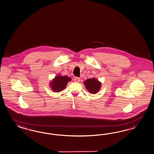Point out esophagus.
Segmentation results:
<instances>
[{
	"mask_svg": "<svg viewBox=\"0 0 154 154\" xmlns=\"http://www.w3.org/2000/svg\"><path fill=\"white\" fill-rule=\"evenodd\" d=\"M74 81L76 82H79L80 81V78H79V77H75L74 79Z\"/></svg>",
	"mask_w": 154,
	"mask_h": 154,
	"instance_id": "34e87169",
	"label": "esophagus"
}]
</instances>
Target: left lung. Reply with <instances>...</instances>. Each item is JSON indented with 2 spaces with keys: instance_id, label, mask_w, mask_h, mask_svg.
Returning <instances> with one entry per match:
<instances>
[{
  "instance_id": "8db88e82",
  "label": "left lung",
  "mask_w": 154,
  "mask_h": 154,
  "mask_svg": "<svg viewBox=\"0 0 154 154\" xmlns=\"http://www.w3.org/2000/svg\"><path fill=\"white\" fill-rule=\"evenodd\" d=\"M86 89L90 93L95 94L100 89L101 84L96 79H89L84 82Z\"/></svg>"
}]
</instances>
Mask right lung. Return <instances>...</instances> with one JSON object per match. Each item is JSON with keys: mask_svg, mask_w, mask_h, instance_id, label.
Here are the masks:
<instances>
[{"mask_svg": "<svg viewBox=\"0 0 154 154\" xmlns=\"http://www.w3.org/2000/svg\"><path fill=\"white\" fill-rule=\"evenodd\" d=\"M71 79L66 75H57L52 81V82H51V83L50 84V86L51 87L53 91L55 92H58L63 90L66 87L68 82Z\"/></svg>", "mask_w": 154, "mask_h": 154, "instance_id": "obj_1", "label": "right lung"}]
</instances>
